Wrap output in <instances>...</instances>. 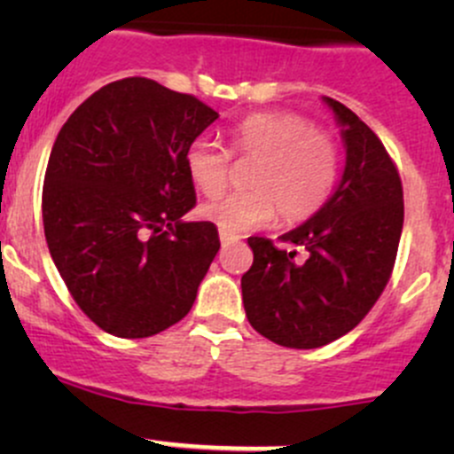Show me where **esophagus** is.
<instances>
[{
  "label": "esophagus",
  "mask_w": 454,
  "mask_h": 454,
  "mask_svg": "<svg viewBox=\"0 0 454 454\" xmlns=\"http://www.w3.org/2000/svg\"><path fill=\"white\" fill-rule=\"evenodd\" d=\"M237 239H239V237H237V235H228V232L219 231V241H222L223 246H226V244H232V241H237Z\"/></svg>",
  "instance_id": "esophagus-1"
}]
</instances>
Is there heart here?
Instances as JSON below:
<instances>
[{
	"instance_id": "1",
	"label": "heart",
	"mask_w": 454,
	"mask_h": 454,
	"mask_svg": "<svg viewBox=\"0 0 454 454\" xmlns=\"http://www.w3.org/2000/svg\"><path fill=\"white\" fill-rule=\"evenodd\" d=\"M231 151L256 158L248 173L250 191H239L201 206V215L228 235L270 222L277 208L281 222L312 217L329 200L338 180V146L332 136L312 129L299 114L261 112L241 118L228 131ZM231 155L208 140H193L184 153L186 176L206 198L228 184Z\"/></svg>"
}]
</instances>
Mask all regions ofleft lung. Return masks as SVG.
Wrapping results in <instances>:
<instances>
[{"label":"left lung","mask_w":454,"mask_h":454,"mask_svg":"<svg viewBox=\"0 0 454 454\" xmlns=\"http://www.w3.org/2000/svg\"><path fill=\"white\" fill-rule=\"evenodd\" d=\"M345 145V168L329 200L281 235L305 259L250 237L253 268L241 277L250 325L277 345L316 349L356 327L380 299L395 263L404 195L378 136L338 100L323 96Z\"/></svg>","instance_id":"1"}]
</instances>
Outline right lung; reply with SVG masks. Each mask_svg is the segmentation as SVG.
<instances>
[{"label":"right lung","mask_w":454,"mask_h":454,"mask_svg":"<svg viewBox=\"0 0 454 454\" xmlns=\"http://www.w3.org/2000/svg\"><path fill=\"white\" fill-rule=\"evenodd\" d=\"M219 118L142 76L90 96L54 140L43 231L72 299L103 332L146 338L191 312L219 250L210 222H184L189 145Z\"/></svg>","instance_id":"add662e5"}]
</instances>
